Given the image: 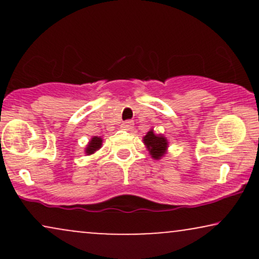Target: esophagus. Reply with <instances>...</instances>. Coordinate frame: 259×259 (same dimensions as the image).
<instances>
[{
    "label": "esophagus",
    "instance_id": "esophagus-1",
    "mask_svg": "<svg viewBox=\"0 0 259 259\" xmlns=\"http://www.w3.org/2000/svg\"><path fill=\"white\" fill-rule=\"evenodd\" d=\"M121 129H124V130H130V129H133V126H134V121L133 120H125V121H123V123H121Z\"/></svg>",
    "mask_w": 259,
    "mask_h": 259
}]
</instances>
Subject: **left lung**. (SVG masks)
<instances>
[{
	"instance_id": "8db88e82",
	"label": "left lung",
	"mask_w": 259,
	"mask_h": 259,
	"mask_svg": "<svg viewBox=\"0 0 259 259\" xmlns=\"http://www.w3.org/2000/svg\"><path fill=\"white\" fill-rule=\"evenodd\" d=\"M144 144L150 151V154L154 159H160L167 152L168 148V141L167 139L159 134H154L153 129L146 134L144 138Z\"/></svg>"
}]
</instances>
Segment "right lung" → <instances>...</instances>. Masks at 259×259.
<instances>
[{
  "mask_svg": "<svg viewBox=\"0 0 259 259\" xmlns=\"http://www.w3.org/2000/svg\"><path fill=\"white\" fill-rule=\"evenodd\" d=\"M101 146H102V139L99 138V136H94V138L91 139V141L88 144V146H86L85 153L88 154V156L94 154L97 150H100Z\"/></svg>",
  "mask_w": 259,
  "mask_h": 259,
  "instance_id": "1",
  "label": "right lung"
}]
</instances>
